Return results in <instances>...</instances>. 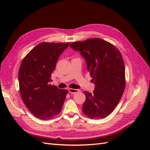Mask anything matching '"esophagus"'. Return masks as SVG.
Segmentation results:
<instances>
[{
    "instance_id": "esophagus-1",
    "label": "esophagus",
    "mask_w": 150,
    "mask_h": 150,
    "mask_svg": "<svg viewBox=\"0 0 150 150\" xmlns=\"http://www.w3.org/2000/svg\"><path fill=\"white\" fill-rule=\"evenodd\" d=\"M79 91L78 89H72V88H69V92L70 93H72V94H74V93H76L79 92Z\"/></svg>"
}]
</instances>
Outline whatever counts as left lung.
<instances>
[{
  "mask_svg": "<svg viewBox=\"0 0 150 150\" xmlns=\"http://www.w3.org/2000/svg\"><path fill=\"white\" fill-rule=\"evenodd\" d=\"M70 47L79 52L95 84L93 93L84 91L82 110L91 119L110 115L120 102L125 88V67L120 51L99 38L72 42Z\"/></svg>",
  "mask_w": 150,
  "mask_h": 150,
  "instance_id": "8db88e82",
  "label": "left lung"
}]
</instances>
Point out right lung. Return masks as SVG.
Returning a JSON list of instances; mask_svg holds the SVG:
<instances>
[{"label":"right lung","mask_w":150,"mask_h":150,"mask_svg":"<svg viewBox=\"0 0 150 150\" xmlns=\"http://www.w3.org/2000/svg\"><path fill=\"white\" fill-rule=\"evenodd\" d=\"M70 43L41 42L27 54L19 70L20 93L28 110L42 120L59 114L68 90L50 84L57 61Z\"/></svg>","instance_id":"obj_1"}]
</instances>
